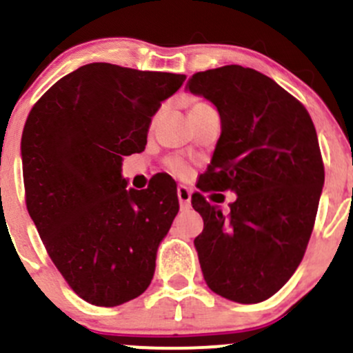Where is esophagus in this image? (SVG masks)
<instances>
[{"label": "esophagus", "mask_w": 353, "mask_h": 353, "mask_svg": "<svg viewBox=\"0 0 353 353\" xmlns=\"http://www.w3.org/2000/svg\"><path fill=\"white\" fill-rule=\"evenodd\" d=\"M177 198H179L181 210H190L191 206V191L186 186H177Z\"/></svg>", "instance_id": "esophagus-1"}]
</instances>
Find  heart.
I'll return each instance as SVG.
<instances>
[{"label":"heart","mask_w":353,"mask_h":353,"mask_svg":"<svg viewBox=\"0 0 353 353\" xmlns=\"http://www.w3.org/2000/svg\"><path fill=\"white\" fill-rule=\"evenodd\" d=\"M212 105H208L206 102H201V101H194L193 104H191V110L190 112H196V110H203V109H210ZM169 169L172 170L176 176H186L188 174V165L184 162H181V160L177 159H172L169 160Z\"/></svg>","instance_id":"heart-1"}]
</instances>
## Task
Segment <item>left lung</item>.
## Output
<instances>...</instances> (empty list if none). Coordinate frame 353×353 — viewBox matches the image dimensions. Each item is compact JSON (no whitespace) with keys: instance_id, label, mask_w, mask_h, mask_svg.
Returning a JSON list of instances; mask_svg holds the SVG:
<instances>
[{"instance_id":"8db88e82","label":"left lung","mask_w":353,"mask_h":353,"mask_svg":"<svg viewBox=\"0 0 353 353\" xmlns=\"http://www.w3.org/2000/svg\"><path fill=\"white\" fill-rule=\"evenodd\" d=\"M212 102L222 133L203 174L201 191H232L222 213L201 194L194 239L203 279L215 294L266 301L302 261L325 184L318 134L304 105L276 81L239 65L194 73L186 83Z\"/></svg>"}]
</instances>
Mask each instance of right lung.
Wrapping results in <instances>:
<instances>
[{
	"instance_id": "add662e5",
	"label": "right lung",
	"mask_w": 353,
	"mask_h": 353,
	"mask_svg": "<svg viewBox=\"0 0 353 353\" xmlns=\"http://www.w3.org/2000/svg\"><path fill=\"white\" fill-rule=\"evenodd\" d=\"M184 80L90 63L56 81L28 114V215L68 285L90 304H124L154 279L157 249L179 212L177 193L165 176L128 190L121 165L145 150L160 102Z\"/></svg>"
}]
</instances>
